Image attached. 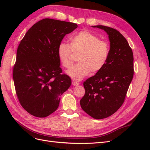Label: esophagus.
I'll return each mask as SVG.
<instances>
[{"label":"esophagus","mask_w":150,"mask_h":150,"mask_svg":"<svg viewBox=\"0 0 150 150\" xmlns=\"http://www.w3.org/2000/svg\"><path fill=\"white\" fill-rule=\"evenodd\" d=\"M72 84L73 86H78L79 84V83L78 82H76V81H72Z\"/></svg>","instance_id":"1"}]
</instances>
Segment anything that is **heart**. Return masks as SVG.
<instances>
[{"instance_id": "b5f03b06", "label": "heart", "mask_w": 150, "mask_h": 150, "mask_svg": "<svg viewBox=\"0 0 150 150\" xmlns=\"http://www.w3.org/2000/svg\"><path fill=\"white\" fill-rule=\"evenodd\" d=\"M110 53L108 41L88 30H82L71 39V44L61 42L58 55L64 67L70 68L75 61L74 54L79 55L78 63L67 72L76 81H80L90 72H97L106 64Z\"/></svg>"}]
</instances>
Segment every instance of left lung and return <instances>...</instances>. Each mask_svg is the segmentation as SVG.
I'll return each instance as SVG.
<instances>
[{
    "mask_svg": "<svg viewBox=\"0 0 150 150\" xmlns=\"http://www.w3.org/2000/svg\"><path fill=\"white\" fill-rule=\"evenodd\" d=\"M93 27L106 32L110 53L105 66L84 82L85 94L80 104L87 114L100 120L114 114L123 104L134 74L133 54L118 30L104 25Z\"/></svg>",
    "mask_w": 150,
    "mask_h": 150,
    "instance_id": "8db88e82",
    "label": "left lung"
}]
</instances>
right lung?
Wrapping results in <instances>:
<instances>
[{
  "label": "right lung",
  "instance_id": "1",
  "mask_svg": "<svg viewBox=\"0 0 150 150\" xmlns=\"http://www.w3.org/2000/svg\"><path fill=\"white\" fill-rule=\"evenodd\" d=\"M77 28L72 22L46 18L32 26L21 40L12 75L19 101L31 115L52 114L70 87V77L62 74L58 46Z\"/></svg>",
  "mask_w": 150,
  "mask_h": 150
}]
</instances>
